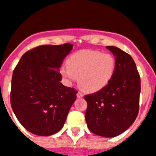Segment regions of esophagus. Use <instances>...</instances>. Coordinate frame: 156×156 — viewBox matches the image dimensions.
Instances as JSON below:
<instances>
[{
  "label": "esophagus",
  "instance_id": "34e87169",
  "mask_svg": "<svg viewBox=\"0 0 156 156\" xmlns=\"http://www.w3.org/2000/svg\"><path fill=\"white\" fill-rule=\"evenodd\" d=\"M76 97L78 98H81L83 97V94L82 93H80V92H78V93L76 94Z\"/></svg>",
  "mask_w": 156,
  "mask_h": 156
}]
</instances>
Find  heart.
<instances>
[{"mask_svg":"<svg viewBox=\"0 0 156 156\" xmlns=\"http://www.w3.org/2000/svg\"><path fill=\"white\" fill-rule=\"evenodd\" d=\"M67 64L60 68V73L69 83L78 80L81 90L95 93L111 82L116 68V60L109 53L100 51L81 50L73 54Z\"/></svg>","mask_w":156,"mask_h":156,"instance_id":"heart-1","label":"heart"}]
</instances>
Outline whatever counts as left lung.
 I'll return each mask as SVG.
<instances>
[{"instance_id":"8db88e82","label":"left lung","mask_w":156,"mask_h":156,"mask_svg":"<svg viewBox=\"0 0 156 156\" xmlns=\"http://www.w3.org/2000/svg\"><path fill=\"white\" fill-rule=\"evenodd\" d=\"M106 48L116 60L115 74L102 90L85 96V119L92 133L114 137L126 131L137 118L140 79L131 56L117 47Z\"/></svg>"}]
</instances>
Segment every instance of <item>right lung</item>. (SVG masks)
<instances>
[{"label":"right lung","instance_id":"right-lung-1","mask_svg":"<svg viewBox=\"0 0 156 156\" xmlns=\"http://www.w3.org/2000/svg\"><path fill=\"white\" fill-rule=\"evenodd\" d=\"M73 45H42L25 53L13 72L11 105L30 133L50 136L64 126L77 91L62 83L60 68Z\"/></svg>","mask_w":156,"mask_h":156}]
</instances>
